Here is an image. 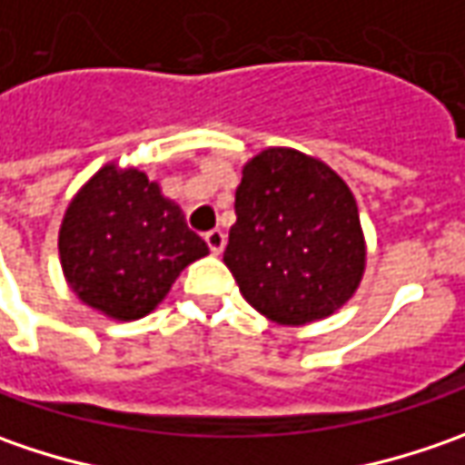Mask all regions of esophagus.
Instances as JSON below:
<instances>
[{"label":"esophagus","instance_id":"obj_1","mask_svg":"<svg viewBox=\"0 0 465 465\" xmlns=\"http://www.w3.org/2000/svg\"><path fill=\"white\" fill-rule=\"evenodd\" d=\"M204 241H206V245H209V251L220 256V253H223L224 242H227V235H224L220 227H214V230H209V232H204Z\"/></svg>","mask_w":465,"mask_h":465}]
</instances>
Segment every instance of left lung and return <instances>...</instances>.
Returning a JSON list of instances; mask_svg holds the SVG:
<instances>
[{
	"label": "left lung",
	"mask_w": 465,
	"mask_h": 465,
	"mask_svg": "<svg viewBox=\"0 0 465 465\" xmlns=\"http://www.w3.org/2000/svg\"><path fill=\"white\" fill-rule=\"evenodd\" d=\"M224 263L242 297L282 326L339 311L365 272V235L349 186L308 154L272 147L235 191Z\"/></svg>",
	"instance_id": "left-lung-1"
}]
</instances>
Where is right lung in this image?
Instances as JSON below:
<instances>
[{
  "label": "right lung",
  "mask_w": 465,
  "mask_h": 465,
  "mask_svg": "<svg viewBox=\"0 0 465 465\" xmlns=\"http://www.w3.org/2000/svg\"><path fill=\"white\" fill-rule=\"evenodd\" d=\"M209 253L181 206L142 170L105 165L77 191L59 230L64 277L116 321L154 311L191 261Z\"/></svg>",
  "instance_id": "add662e5"
}]
</instances>
